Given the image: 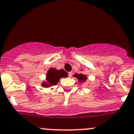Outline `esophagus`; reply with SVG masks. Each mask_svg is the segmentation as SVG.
I'll return each mask as SVG.
<instances>
[{
    "mask_svg": "<svg viewBox=\"0 0 134 134\" xmlns=\"http://www.w3.org/2000/svg\"><path fill=\"white\" fill-rule=\"evenodd\" d=\"M68 75H69V77H70V78H71V76H72V72H69Z\"/></svg>",
    "mask_w": 134,
    "mask_h": 134,
    "instance_id": "1",
    "label": "esophagus"
}]
</instances>
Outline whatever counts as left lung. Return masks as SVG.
Listing matches in <instances>:
<instances>
[{
	"label": "left lung",
	"mask_w": 134,
	"mask_h": 134,
	"mask_svg": "<svg viewBox=\"0 0 134 134\" xmlns=\"http://www.w3.org/2000/svg\"><path fill=\"white\" fill-rule=\"evenodd\" d=\"M73 76L74 77H76V79H78L79 82H84L87 80V76L85 75H83V74L75 73L73 75Z\"/></svg>",
	"instance_id": "8db88e82"
}]
</instances>
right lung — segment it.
Instances as JSON below:
<instances>
[{
    "instance_id": "add662e5",
    "label": "right lung",
    "mask_w": 134,
    "mask_h": 134,
    "mask_svg": "<svg viewBox=\"0 0 134 134\" xmlns=\"http://www.w3.org/2000/svg\"><path fill=\"white\" fill-rule=\"evenodd\" d=\"M67 76H68V73L63 69L57 70L54 68H50L46 74V80L42 82L41 85L45 88H49L57 84L60 79L63 77L66 78Z\"/></svg>"
}]
</instances>
